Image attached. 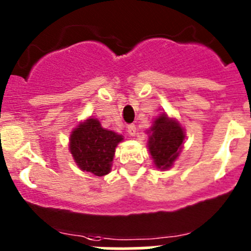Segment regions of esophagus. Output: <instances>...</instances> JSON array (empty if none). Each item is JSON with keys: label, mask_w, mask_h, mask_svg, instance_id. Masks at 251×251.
Masks as SVG:
<instances>
[{"label": "esophagus", "mask_w": 251, "mask_h": 251, "mask_svg": "<svg viewBox=\"0 0 251 251\" xmlns=\"http://www.w3.org/2000/svg\"><path fill=\"white\" fill-rule=\"evenodd\" d=\"M127 132L129 133V136L134 137L137 134V129H136V126L134 124H129V126H127Z\"/></svg>", "instance_id": "1"}]
</instances>
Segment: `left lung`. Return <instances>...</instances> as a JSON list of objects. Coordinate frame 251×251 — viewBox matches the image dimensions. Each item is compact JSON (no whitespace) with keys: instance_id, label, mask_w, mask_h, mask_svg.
Instances as JSON below:
<instances>
[{"instance_id":"obj_1","label":"left lung","mask_w":251,"mask_h":251,"mask_svg":"<svg viewBox=\"0 0 251 251\" xmlns=\"http://www.w3.org/2000/svg\"><path fill=\"white\" fill-rule=\"evenodd\" d=\"M152 134L148 141V148L156 167L166 170L172 166L178 157L185 139L183 129L176 121L161 114L151 127Z\"/></svg>"}]
</instances>
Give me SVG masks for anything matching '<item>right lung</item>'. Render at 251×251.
<instances>
[{"label":"right lung","instance_id":"add662e5","mask_svg":"<svg viewBox=\"0 0 251 251\" xmlns=\"http://www.w3.org/2000/svg\"><path fill=\"white\" fill-rule=\"evenodd\" d=\"M122 136L101 128L97 119H88L73 130L70 152L80 170L95 176L109 174L115 147Z\"/></svg>","mask_w":251,"mask_h":251}]
</instances>
